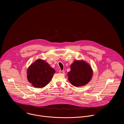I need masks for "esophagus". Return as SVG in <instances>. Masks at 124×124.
I'll use <instances>...</instances> for the list:
<instances>
[{"instance_id": "esophagus-1", "label": "esophagus", "mask_w": 124, "mask_h": 124, "mask_svg": "<svg viewBox=\"0 0 124 124\" xmlns=\"http://www.w3.org/2000/svg\"><path fill=\"white\" fill-rule=\"evenodd\" d=\"M59 72L60 73V74H64V70H60Z\"/></svg>"}]
</instances>
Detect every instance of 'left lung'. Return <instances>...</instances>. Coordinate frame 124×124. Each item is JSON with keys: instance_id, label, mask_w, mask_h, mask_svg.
<instances>
[{"instance_id": "obj_1", "label": "left lung", "mask_w": 124, "mask_h": 124, "mask_svg": "<svg viewBox=\"0 0 124 124\" xmlns=\"http://www.w3.org/2000/svg\"><path fill=\"white\" fill-rule=\"evenodd\" d=\"M70 70L68 73L70 83L77 87L87 84L92 78L91 67L83 60H75L70 65Z\"/></svg>"}]
</instances>
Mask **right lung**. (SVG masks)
I'll return each instance as SVG.
<instances>
[{
	"label": "right lung",
	"instance_id": "add662e5",
	"mask_svg": "<svg viewBox=\"0 0 124 124\" xmlns=\"http://www.w3.org/2000/svg\"><path fill=\"white\" fill-rule=\"evenodd\" d=\"M55 70L45 60L37 59L28 67L27 77L28 81L35 88H42L51 80Z\"/></svg>",
	"mask_w": 124,
	"mask_h": 124
}]
</instances>
